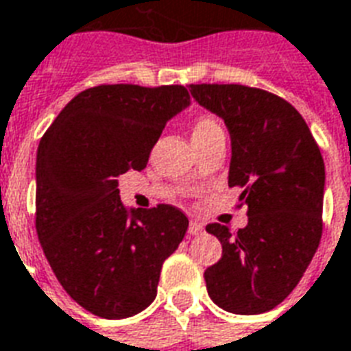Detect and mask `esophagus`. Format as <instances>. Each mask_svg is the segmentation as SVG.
Wrapping results in <instances>:
<instances>
[{"instance_id": "1", "label": "esophagus", "mask_w": 351, "mask_h": 351, "mask_svg": "<svg viewBox=\"0 0 351 351\" xmlns=\"http://www.w3.org/2000/svg\"><path fill=\"white\" fill-rule=\"evenodd\" d=\"M189 234L191 235H202L204 234V224L198 221H191L189 224Z\"/></svg>"}]
</instances>
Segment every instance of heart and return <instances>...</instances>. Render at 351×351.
<instances>
[{
    "instance_id": "b5f03b06",
    "label": "heart",
    "mask_w": 351,
    "mask_h": 351,
    "mask_svg": "<svg viewBox=\"0 0 351 351\" xmlns=\"http://www.w3.org/2000/svg\"><path fill=\"white\" fill-rule=\"evenodd\" d=\"M222 130V127L219 125V121L211 116H202L196 119L193 127V138H202V136H209L213 132H219Z\"/></svg>"
}]
</instances>
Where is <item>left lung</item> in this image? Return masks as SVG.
<instances>
[{
  "label": "left lung",
  "instance_id": "1",
  "mask_svg": "<svg viewBox=\"0 0 351 351\" xmlns=\"http://www.w3.org/2000/svg\"><path fill=\"white\" fill-rule=\"evenodd\" d=\"M232 138L228 185L243 189L249 224L219 222L222 258L204 273L215 305L234 314L275 308L298 286L322 239L326 166L308 125L282 97L239 84H191Z\"/></svg>",
  "mask_w": 351,
  "mask_h": 351
}]
</instances>
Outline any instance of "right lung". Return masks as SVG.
<instances>
[{"instance_id":"add662e5","label":"right lung","mask_w":351,"mask_h":351,"mask_svg":"<svg viewBox=\"0 0 351 351\" xmlns=\"http://www.w3.org/2000/svg\"><path fill=\"white\" fill-rule=\"evenodd\" d=\"M183 86L102 84L53 119L37 149L35 228L63 290L95 316H134L157 295L162 263L189 228L178 207L127 209L117 178L144 170Z\"/></svg>"}]
</instances>
